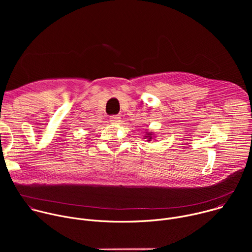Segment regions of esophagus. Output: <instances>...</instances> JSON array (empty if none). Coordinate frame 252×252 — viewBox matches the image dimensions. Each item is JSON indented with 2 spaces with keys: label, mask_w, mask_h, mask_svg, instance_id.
Instances as JSON below:
<instances>
[{
  "label": "esophagus",
  "mask_w": 252,
  "mask_h": 252,
  "mask_svg": "<svg viewBox=\"0 0 252 252\" xmlns=\"http://www.w3.org/2000/svg\"><path fill=\"white\" fill-rule=\"evenodd\" d=\"M110 122L112 124H119L121 122V117L118 116V115H114V116H111L110 118Z\"/></svg>",
  "instance_id": "esophagus-1"
}]
</instances>
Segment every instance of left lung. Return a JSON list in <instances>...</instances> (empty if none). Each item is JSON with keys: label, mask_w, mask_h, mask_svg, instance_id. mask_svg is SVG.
Masks as SVG:
<instances>
[{"label": "left lung", "mask_w": 252, "mask_h": 252, "mask_svg": "<svg viewBox=\"0 0 252 252\" xmlns=\"http://www.w3.org/2000/svg\"><path fill=\"white\" fill-rule=\"evenodd\" d=\"M147 137H149V138H150V139H151V138H152V136H151V134H149V135H148V136H147ZM150 139H149V140H150Z\"/></svg>", "instance_id": "8db88e82"}]
</instances>
